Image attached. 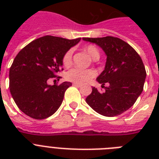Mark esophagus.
Returning <instances> with one entry per match:
<instances>
[{
	"label": "esophagus",
	"mask_w": 159,
	"mask_h": 159,
	"mask_svg": "<svg viewBox=\"0 0 159 159\" xmlns=\"http://www.w3.org/2000/svg\"><path fill=\"white\" fill-rule=\"evenodd\" d=\"M73 86L77 87H82V84H79V83H73Z\"/></svg>",
	"instance_id": "34e87169"
}]
</instances>
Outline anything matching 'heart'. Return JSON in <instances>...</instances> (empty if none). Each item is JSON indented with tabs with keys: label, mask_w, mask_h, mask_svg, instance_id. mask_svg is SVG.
<instances>
[{
	"label": "heart",
	"mask_w": 159,
	"mask_h": 159,
	"mask_svg": "<svg viewBox=\"0 0 159 159\" xmlns=\"http://www.w3.org/2000/svg\"><path fill=\"white\" fill-rule=\"evenodd\" d=\"M83 50L89 55L93 60L99 59L100 52L98 48L94 45L89 44L83 48ZM72 50L69 49L63 54L62 58V62L65 67H69L72 64ZM97 76V72L94 70H82L78 68H72L67 72L66 78L68 81L73 82L75 83L84 84L94 78Z\"/></svg>",
	"instance_id": "obj_1"
}]
</instances>
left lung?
I'll return each instance as SVG.
<instances>
[{
    "instance_id": "left-lung-1",
    "label": "left lung",
    "mask_w": 159,
    "mask_h": 159,
    "mask_svg": "<svg viewBox=\"0 0 159 159\" xmlns=\"http://www.w3.org/2000/svg\"><path fill=\"white\" fill-rule=\"evenodd\" d=\"M83 40L96 43L106 53V67L97 80L102 87L108 84L105 92L92 87L86 102L102 116H119L130 108L143 92L146 77L143 61L128 43L116 37L83 38Z\"/></svg>"
}]
</instances>
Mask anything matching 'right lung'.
Segmentation results:
<instances>
[{"mask_svg": "<svg viewBox=\"0 0 159 159\" xmlns=\"http://www.w3.org/2000/svg\"><path fill=\"white\" fill-rule=\"evenodd\" d=\"M81 38L74 39L46 35L34 39L16 55L10 68L9 88L22 112L35 120L54 114L61 106L71 82L48 84L62 68V56Z\"/></svg>", "mask_w": 159, "mask_h": 159, "instance_id": "obj_1", "label": "right lung"}]
</instances>
